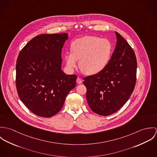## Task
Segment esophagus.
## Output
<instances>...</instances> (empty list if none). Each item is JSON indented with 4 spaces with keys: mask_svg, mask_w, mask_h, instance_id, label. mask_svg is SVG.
Returning a JSON list of instances; mask_svg holds the SVG:
<instances>
[{
    "mask_svg": "<svg viewBox=\"0 0 157 157\" xmlns=\"http://www.w3.org/2000/svg\"><path fill=\"white\" fill-rule=\"evenodd\" d=\"M76 82H77V84H81V83H82V80L80 78L78 77V78H77Z\"/></svg>",
    "mask_w": 157,
    "mask_h": 157,
    "instance_id": "esophagus-1",
    "label": "esophagus"
}]
</instances>
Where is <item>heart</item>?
<instances>
[{
	"label": "heart",
	"mask_w": 157,
	"mask_h": 157,
	"mask_svg": "<svg viewBox=\"0 0 157 157\" xmlns=\"http://www.w3.org/2000/svg\"><path fill=\"white\" fill-rule=\"evenodd\" d=\"M71 51L65 56L67 67L74 69L79 61L80 71L85 75H93L107 67L113 52V46L108 39L86 36L74 40Z\"/></svg>",
	"instance_id": "heart-1"
}]
</instances>
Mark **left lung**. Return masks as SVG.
<instances>
[{"mask_svg": "<svg viewBox=\"0 0 157 157\" xmlns=\"http://www.w3.org/2000/svg\"><path fill=\"white\" fill-rule=\"evenodd\" d=\"M117 42L109 63L101 72L84 78L86 100L95 113L107 116L118 111L134 90L136 59L127 41L115 32Z\"/></svg>", "mask_w": 157, "mask_h": 157, "instance_id": "left-lung-1", "label": "left lung"}]
</instances>
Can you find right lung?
Segmentation results:
<instances>
[{
    "mask_svg": "<svg viewBox=\"0 0 157 157\" xmlns=\"http://www.w3.org/2000/svg\"><path fill=\"white\" fill-rule=\"evenodd\" d=\"M68 38L67 33L37 36L18 56L17 93L26 107L38 116L48 118L59 112L75 86L77 75L62 69V50Z\"/></svg>",
    "mask_w": 157,
    "mask_h": 157,
    "instance_id": "obj_1",
    "label": "right lung"
}]
</instances>
